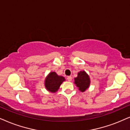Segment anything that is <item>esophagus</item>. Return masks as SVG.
Returning a JSON list of instances; mask_svg holds the SVG:
<instances>
[{"mask_svg": "<svg viewBox=\"0 0 130 130\" xmlns=\"http://www.w3.org/2000/svg\"><path fill=\"white\" fill-rule=\"evenodd\" d=\"M67 79H68V81H71L72 80L71 76H68V77H67Z\"/></svg>", "mask_w": 130, "mask_h": 130, "instance_id": "esophagus-1", "label": "esophagus"}]
</instances>
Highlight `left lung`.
Masks as SVG:
<instances>
[{"mask_svg":"<svg viewBox=\"0 0 130 130\" xmlns=\"http://www.w3.org/2000/svg\"><path fill=\"white\" fill-rule=\"evenodd\" d=\"M75 84L81 91H84L90 86V78L85 71H80L78 73L77 77L74 78Z\"/></svg>","mask_w":130,"mask_h":130,"instance_id":"left-lung-1","label":"left lung"}]
</instances>
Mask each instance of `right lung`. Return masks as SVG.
Masks as SVG:
<instances>
[{"label": "right lung", "instance_id": "1", "mask_svg": "<svg viewBox=\"0 0 130 130\" xmlns=\"http://www.w3.org/2000/svg\"><path fill=\"white\" fill-rule=\"evenodd\" d=\"M65 79L62 76L58 75L56 72H52L48 75L45 80V87L48 91L51 92H56L60 86Z\"/></svg>", "mask_w": 130, "mask_h": 130}]
</instances>
